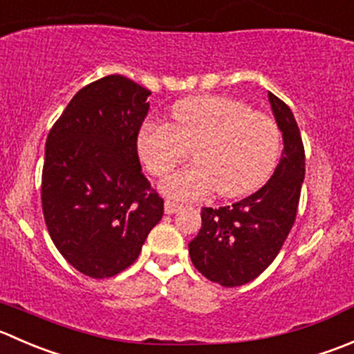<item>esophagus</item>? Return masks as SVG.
<instances>
[{"mask_svg":"<svg viewBox=\"0 0 354 354\" xmlns=\"http://www.w3.org/2000/svg\"><path fill=\"white\" fill-rule=\"evenodd\" d=\"M180 209H181V205L176 204V202H173V201L164 202V211H166V214H174V212H178Z\"/></svg>","mask_w":354,"mask_h":354,"instance_id":"obj_1","label":"esophagus"}]
</instances>
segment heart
Listing matches in <instances>:
<instances>
[{
  "mask_svg": "<svg viewBox=\"0 0 354 354\" xmlns=\"http://www.w3.org/2000/svg\"><path fill=\"white\" fill-rule=\"evenodd\" d=\"M143 166L166 176L194 149L195 164L160 183L176 201H201L216 190L219 197L245 195L275 167L280 129L270 115L221 95H197L171 107L169 124L143 122L136 138Z\"/></svg>",
  "mask_w": 354,
  "mask_h": 354,
  "instance_id": "b5f03b06",
  "label": "heart"
}]
</instances>
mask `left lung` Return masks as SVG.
I'll use <instances>...</instances> for the list:
<instances>
[{"label":"left lung","instance_id":"obj_1","mask_svg":"<svg viewBox=\"0 0 354 354\" xmlns=\"http://www.w3.org/2000/svg\"><path fill=\"white\" fill-rule=\"evenodd\" d=\"M283 152L256 194L225 207L202 209V228L188 243L195 268L223 287L249 283L268 268L294 225L304 181V147L292 111L268 93Z\"/></svg>","mask_w":354,"mask_h":354}]
</instances>
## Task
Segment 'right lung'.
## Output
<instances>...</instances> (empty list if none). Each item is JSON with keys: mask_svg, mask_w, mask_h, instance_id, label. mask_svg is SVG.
Listing matches in <instances>:
<instances>
[{"mask_svg": "<svg viewBox=\"0 0 354 354\" xmlns=\"http://www.w3.org/2000/svg\"><path fill=\"white\" fill-rule=\"evenodd\" d=\"M149 97L124 75H105L74 95L46 138L44 221L58 252L91 279L131 266L162 219L136 150Z\"/></svg>", "mask_w": 354, "mask_h": 354, "instance_id": "obj_1", "label": "right lung"}]
</instances>
